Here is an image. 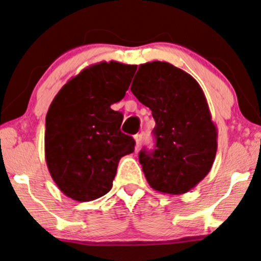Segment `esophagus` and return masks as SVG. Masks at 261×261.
Segmentation results:
<instances>
[{"mask_svg": "<svg viewBox=\"0 0 261 261\" xmlns=\"http://www.w3.org/2000/svg\"><path fill=\"white\" fill-rule=\"evenodd\" d=\"M135 142H136V149H140L141 147V143H142V135H136L135 136Z\"/></svg>", "mask_w": 261, "mask_h": 261, "instance_id": "obj_1", "label": "esophagus"}]
</instances>
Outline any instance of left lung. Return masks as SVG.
<instances>
[{
  "label": "left lung",
  "instance_id": "1",
  "mask_svg": "<svg viewBox=\"0 0 261 261\" xmlns=\"http://www.w3.org/2000/svg\"><path fill=\"white\" fill-rule=\"evenodd\" d=\"M131 92L152 111L156 148L141 150L140 163L153 190L184 194L208 175L218 150V128L197 80L168 62L139 65Z\"/></svg>",
  "mask_w": 261,
  "mask_h": 261
}]
</instances>
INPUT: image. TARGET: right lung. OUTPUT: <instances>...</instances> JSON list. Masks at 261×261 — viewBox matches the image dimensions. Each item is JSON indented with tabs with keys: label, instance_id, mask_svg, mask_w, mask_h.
Here are the masks:
<instances>
[{
	"label": "right lung",
	"instance_id": "add662e5",
	"mask_svg": "<svg viewBox=\"0 0 261 261\" xmlns=\"http://www.w3.org/2000/svg\"><path fill=\"white\" fill-rule=\"evenodd\" d=\"M136 65L99 62L67 81L46 115L45 159L59 190L77 202L105 196L113 186L121 156L135 149L122 134L120 102Z\"/></svg>",
	"mask_w": 261,
	"mask_h": 261
}]
</instances>
